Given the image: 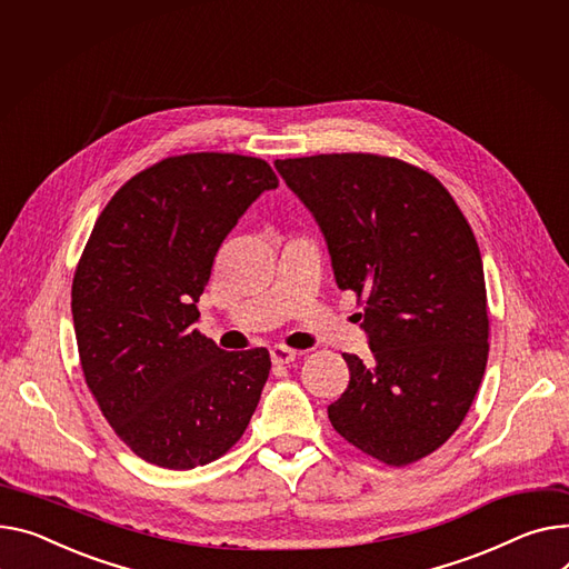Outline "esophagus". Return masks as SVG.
<instances>
[{"label": "esophagus", "mask_w": 569, "mask_h": 569, "mask_svg": "<svg viewBox=\"0 0 569 569\" xmlns=\"http://www.w3.org/2000/svg\"><path fill=\"white\" fill-rule=\"evenodd\" d=\"M270 357H272V363H274V366H286V363H292V361H295L297 352L290 350V348H286V346H274V348L270 350Z\"/></svg>", "instance_id": "esophagus-1"}]
</instances>
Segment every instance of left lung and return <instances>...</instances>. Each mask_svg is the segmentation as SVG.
Returning a JSON list of instances; mask_svg holds the SVG:
<instances>
[{"mask_svg":"<svg viewBox=\"0 0 569 569\" xmlns=\"http://www.w3.org/2000/svg\"><path fill=\"white\" fill-rule=\"evenodd\" d=\"M325 233L333 277L352 290L372 359L343 355L333 430L407 467L460 428L489 352L482 258L471 226L428 171L375 153L274 162Z\"/></svg>","mask_w":569,"mask_h":569,"instance_id":"obj_1","label":"left lung"}]
</instances>
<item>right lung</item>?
<instances>
[{
    "label": "right lung",
    "instance_id": "right-lung-1",
    "mask_svg": "<svg viewBox=\"0 0 569 569\" xmlns=\"http://www.w3.org/2000/svg\"><path fill=\"white\" fill-rule=\"evenodd\" d=\"M277 184L260 158L173 156L132 176L93 226L70 292L84 380L150 465L214 462L256 411L270 352H226L194 322L223 238Z\"/></svg>",
    "mask_w": 569,
    "mask_h": 569
}]
</instances>
